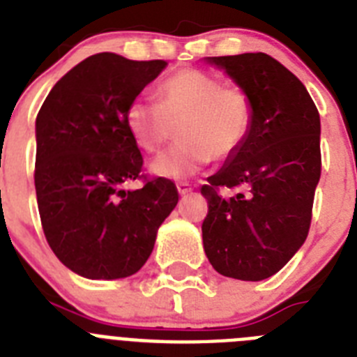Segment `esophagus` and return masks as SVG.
Listing matches in <instances>:
<instances>
[{
  "mask_svg": "<svg viewBox=\"0 0 357 357\" xmlns=\"http://www.w3.org/2000/svg\"><path fill=\"white\" fill-rule=\"evenodd\" d=\"M176 189H178V193L181 195H188L193 191V184H189V182H178V184H176Z\"/></svg>",
  "mask_w": 357,
  "mask_h": 357,
  "instance_id": "1",
  "label": "esophagus"
}]
</instances>
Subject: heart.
Wrapping results in <instances>:
<instances>
[{
    "instance_id": "heart-1",
    "label": "heart",
    "mask_w": 357,
    "mask_h": 357,
    "mask_svg": "<svg viewBox=\"0 0 357 357\" xmlns=\"http://www.w3.org/2000/svg\"><path fill=\"white\" fill-rule=\"evenodd\" d=\"M181 141L151 162V172L184 178L211 160H227L245 144L254 125V102L239 85H225L200 69H181L157 87V102L134 98L125 109V127L146 153H159L172 139Z\"/></svg>"
}]
</instances>
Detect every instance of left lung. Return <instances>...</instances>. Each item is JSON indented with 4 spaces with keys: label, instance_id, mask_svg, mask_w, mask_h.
<instances>
[{
    "label": "left lung",
    "instance_id": "left-lung-1",
    "mask_svg": "<svg viewBox=\"0 0 357 357\" xmlns=\"http://www.w3.org/2000/svg\"><path fill=\"white\" fill-rule=\"evenodd\" d=\"M254 102L247 141L202 185L204 250L218 273L263 280L302 247L321 173L320 114L307 89L266 53L209 56ZM222 187L243 189L225 199Z\"/></svg>",
    "mask_w": 357,
    "mask_h": 357
}]
</instances>
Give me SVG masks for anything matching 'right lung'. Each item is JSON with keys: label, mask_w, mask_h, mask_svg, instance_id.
<instances>
[{"label": "right lung", "mask_w": 357, "mask_h": 357, "mask_svg": "<svg viewBox=\"0 0 357 357\" xmlns=\"http://www.w3.org/2000/svg\"><path fill=\"white\" fill-rule=\"evenodd\" d=\"M166 68L96 53L68 71L36 121L37 206L53 254L85 279H121L150 257L176 185L143 173L125 109ZM141 180L139 190L124 185Z\"/></svg>", "instance_id": "1"}]
</instances>
